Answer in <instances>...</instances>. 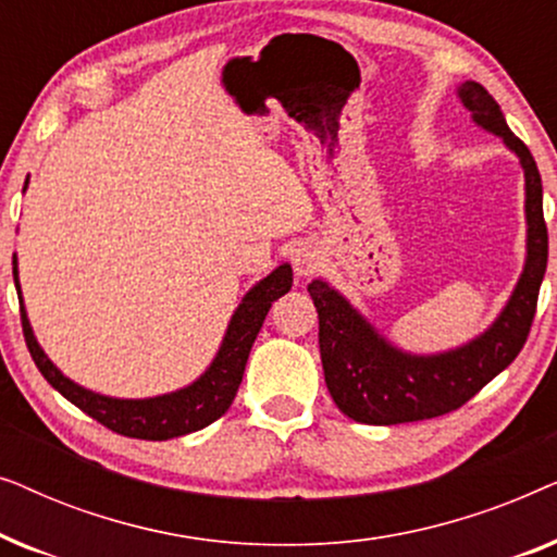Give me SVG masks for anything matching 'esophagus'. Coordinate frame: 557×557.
<instances>
[{
    "instance_id": "obj_1",
    "label": "esophagus",
    "mask_w": 557,
    "mask_h": 557,
    "mask_svg": "<svg viewBox=\"0 0 557 557\" xmlns=\"http://www.w3.org/2000/svg\"><path fill=\"white\" fill-rule=\"evenodd\" d=\"M292 263H294L296 276H301V278L314 276V273L324 265V253L317 243L301 240V243H296V248L292 250Z\"/></svg>"
}]
</instances>
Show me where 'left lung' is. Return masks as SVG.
Here are the masks:
<instances>
[{
	"label": "left lung",
	"instance_id": "left-lung-1",
	"mask_svg": "<svg viewBox=\"0 0 557 557\" xmlns=\"http://www.w3.org/2000/svg\"><path fill=\"white\" fill-rule=\"evenodd\" d=\"M456 96L471 121L499 136L515 151L524 172V223L528 253L499 317L467 345L436 355H416L383 337L337 288L314 278L309 294L319 314V352L324 383L347 418L370 425L425 421L451 410L482 391L520 355L535 319L537 294L547 269V227L543 218V180L530 149L509 132L499 103L476 81H463Z\"/></svg>",
	"mask_w": 557,
	"mask_h": 557
}]
</instances>
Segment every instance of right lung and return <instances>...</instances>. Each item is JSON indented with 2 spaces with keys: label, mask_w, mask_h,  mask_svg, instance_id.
<instances>
[{
  "label": "right lung",
  "mask_w": 557,
  "mask_h": 557,
  "mask_svg": "<svg viewBox=\"0 0 557 557\" xmlns=\"http://www.w3.org/2000/svg\"><path fill=\"white\" fill-rule=\"evenodd\" d=\"M27 189V182H25ZM14 286L20 294V314H22V332H25V342L29 355L42 372V377L55 387V391L78 406L83 413L96 418L106 429L121 433L128 438H144V441H166L185 436V433L200 431L231 408V403L238 393L243 372H246V362L250 355V347L261 332L263 319L269 314L271 304L284 296L294 284V271L288 263H281L273 269L269 276L258 281L250 292L243 296L238 309L233 311L231 322H227L225 337L220 342L218 355L212 357L210 368L202 372L195 383H189L180 391L154 395V398H111V395H101L88 391L71 377L60 372L40 342L35 339L33 326H29L25 301H22L20 292V276H17V256L12 261Z\"/></svg>",
  "instance_id": "add662e5"
}]
</instances>
